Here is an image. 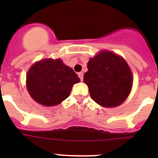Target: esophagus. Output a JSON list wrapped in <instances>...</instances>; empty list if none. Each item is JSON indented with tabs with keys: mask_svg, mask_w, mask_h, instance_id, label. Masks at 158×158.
<instances>
[{
	"mask_svg": "<svg viewBox=\"0 0 158 158\" xmlns=\"http://www.w3.org/2000/svg\"><path fill=\"white\" fill-rule=\"evenodd\" d=\"M78 77H80L81 81H83V77H84V75H83V73H78Z\"/></svg>",
	"mask_w": 158,
	"mask_h": 158,
	"instance_id": "esophagus-1",
	"label": "esophagus"
}]
</instances>
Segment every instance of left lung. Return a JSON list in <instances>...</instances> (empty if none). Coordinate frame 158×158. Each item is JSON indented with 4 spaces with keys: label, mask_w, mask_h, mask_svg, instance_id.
Returning <instances> with one entry per match:
<instances>
[{
    "label": "left lung",
    "mask_w": 158,
    "mask_h": 158,
    "mask_svg": "<svg viewBox=\"0 0 158 158\" xmlns=\"http://www.w3.org/2000/svg\"><path fill=\"white\" fill-rule=\"evenodd\" d=\"M84 82L91 98L103 107H113L126 100L132 87V74L126 61L110 51H102L88 62Z\"/></svg>",
    "instance_id": "1"
}]
</instances>
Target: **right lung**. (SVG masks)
<instances>
[{
    "label": "right lung",
    "instance_id": "add662e5",
    "mask_svg": "<svg viewBox=\"0 0 158 158\" xmlns=\"http://www.w3.org/2000/svg\"><path fill=\"white\" fill-rule=\"evenodd\" d=\"M77 74L61 59H44L31 67L27 74L29 94L39 104L55 106L68 97Z\"/></svg>",
    "mask_w": 158,
    "mask_h": 158
}]
</instances>
